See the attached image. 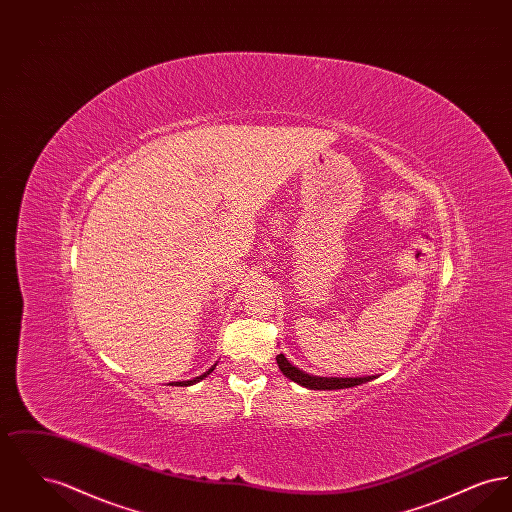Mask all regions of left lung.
Instances as JSON below:
<instances>
[{
	"mask_svg": "<svg viewBox=\"0 0 512 512\" xmlns=\"http://www.w3.org/2000/svg\"><path fill=\"white\" fill-rule=\"evenodd\" d=\"M276 363L278 368L282 370V374L286 378H290L295 384L307 388V390H343V388H355V386H361L366 384L370 380H374L376 376H355V378H334V376H315V374H309L301 368L292 365L284 353H280L276 357Z\"/></svg>",
	"mask_w": 512,
	"mask_h": 512,
	"instance_id": "1",
	"label": "left lung"
}]
</instances>
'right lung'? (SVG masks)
<instances>
[{"label":"right lung","mask_w":512,"mask_h":512,"mask_svg":"<svg viewBox=\"0 0 512 512\" xmlns=\"http://www.w3.org/2000/svg\"><path fill=\"white\" fill-rule=\"evenodd\" d=\"M215 366H217V363L215 365L211 366L207 372H203L201 376H197V378H194V380H186V382H172L171 386H182V388H186V386H194V384H197V382H201L203 378H207L213 370H215Z\"/></svg>","instance_id":"1"}]
</instances>
